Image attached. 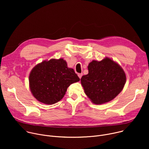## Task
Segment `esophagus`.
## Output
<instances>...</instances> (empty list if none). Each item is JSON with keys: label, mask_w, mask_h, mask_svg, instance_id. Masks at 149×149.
I'll use <instances>...</instances> for the list:
<instances>
[{"label": "esophagus", "mask_w": 149, "mask_h": 149, "mask_svg": "<svg viewBox=\"0 0 149 149\" xmlns=\"http://www.w3.org/2000/svg\"><path fill=\"white\" fill-rule=\"evenodd\" d=\"M78 77L81 79V78L82 76V73H81V74H78Z\"/></svg>", "instance_id": "esophagus-1"}]
</instances>
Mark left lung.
Listing matches in <instances>:
<instances>
[{
	"instance_id": "left-lung-1",
	"label": "left lung",
	"mask_w": 149,
	"mask_h": 149,
	"mask_svg": "<svg viewBox=\"0 0 149 149\" xmlns=\"http://www.w3.org/2000/svg\"><path fill=\"white\" fill-rule=\"evenodd\" d=\"M88 74L81 78L84 93L95 104H102L114 99L123 90L126 75L118 63L109 57L93 60Z\"/></svg>"
}]
</instances>
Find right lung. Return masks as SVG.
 <instances>
[{"label": "right lung", "mask_w": 149, "mask_h": 149, "mask_svg": "<svg viewBox=\"0 0 149 149\" xmlns=\"http://www.w3.org/2000/svg\"><path fill=\"white\" fill-rule=\"evenodd\" d=\"M79 81L74 70L63 58L44 60L36 64L29 75V89L33 96L45 104L60 101L72 83Z\"/></svg>", "instance_id": "right-lung-1"}]
</instances>
